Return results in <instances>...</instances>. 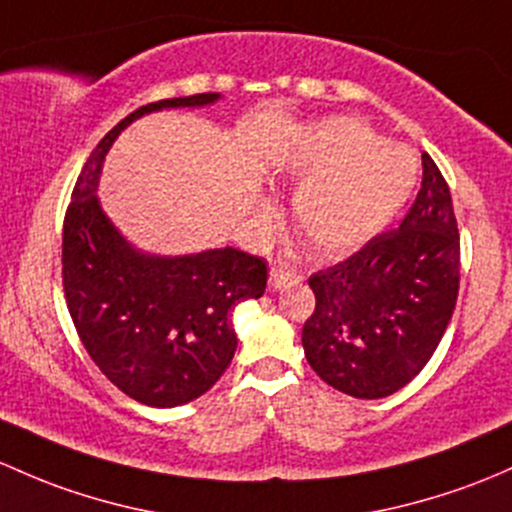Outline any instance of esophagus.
<instances>
[{"instance_id": "obj_1", "label": "esophagus", "mask_w": 512, "mask_h": 512, "mask_svg": "<svg viewBox=\"0 0 512 512\" xmlns=\"http://www.w3.org/2000/svg\"><path fill=\"white\" fill-rule=\"evenodd\" d=\"M292 279H297V272H294V270H289V267H282V265L272 267V270H270V289H272V292H277V289H282L284 284L292 282Z\"/></svg>"}]
</instances>
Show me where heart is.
Instances as JSON below:
<instances>
[{"label": "heart", "mask_w": 512, "mask_h": 512, "mask_svg": "<svg viewBox=\"0 0 512 512\" xmlns=\"http://www.w3.org/2000/svg\"><path fill=\"white\" fill-rule=\"evenodd\" d=\"M301 179L292 220L314 250L338 255L380 235L410 201L419 164L407 147L348 117L309 127L282 159Z\"/></svg>", "instance_id": "b5f03b06"}]
</instances>
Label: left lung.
<instances>
[{
    "label": "left lung",
    "mask_w": 512,
    "mask_h": 512,
    "mask_svg": "<svg viewBox=\"0 0 512 512\" xmlns=\"http://www.w3.org/2000/svg\"><path fill=\"white\" fill-rule=\"evenodd\" d=\"M397 230L309 277L314 314L301 346L324 383L360 400L405 387L437 351L459 294L461 247L451 193L429 154Z\"/></svg>",
    "instance_id": "left-lung-1"
}]
</instances>
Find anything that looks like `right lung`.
Listing matches in <instances>:
<instances>
[{
  "mask_svg": "<svg viewBox=\"0 0 512 512\" xmlns=\"http://www.w3.org/2000/svg\"><path fill=\"white\" fill-rule=\"evenodd\" d=\"M218 93L149 102L93 149L63 220V289L85 351L112 385L149 407H176L218 383L238 336L233 309L260 299L267 262L235 247L149 255L129 245L100 206L105 154L125 127L169 107H206Z\"/></svg>",
  "mask_w": 512,
  "mask_h": 512,
  "instance_id": "obj_1",
  "label": "right lung"
}]
</instances>
